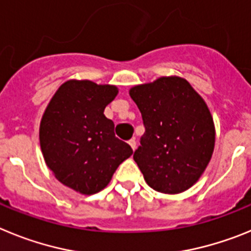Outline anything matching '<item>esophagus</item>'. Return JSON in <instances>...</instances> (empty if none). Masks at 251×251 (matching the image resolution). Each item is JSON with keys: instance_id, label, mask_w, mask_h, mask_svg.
<instances>
[{"instance_id": "obj_1", "label": "esophagus", "mask_w": 251, "mask_h": 251, "mask_svg": "<svg viewBox=\"0 0 251 251\" xmlns=\"http://www.w3.org/2000/svg\"><path fill=\"white\" fill-rule=\"evenodd\" d=\"M128 143H129V146H130V147H132V150H133V151L136 150V147H137V142H136V139H134V138L129 139V141H128Z\"/></svg>"}]
</instances>
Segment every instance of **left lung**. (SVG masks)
<instances>
[{
  "instance_id": "left-lung-1",
  "label": "left lung",
  "mask_w": 251,
  "mask_h": 251,
  "mask_svg": "<svg viewBox=\"0 0 251 251\" xmlns=\"http://www.w3.org/2000/svg\"><path fill=\"white\" fill-rule=\"evenodd\" d=\"M146 132L133 158L150 187L179 194L197 182L215 146V126L205 100L187 80L162 76L133 86Z\"/></svg>"
}]
</instances>
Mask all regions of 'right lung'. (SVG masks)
<instances>
[{
    "mask_svg": "<svg viewBox=\"0 0 251 251\" xmlns=\"http://www.w3.org/2000/svg\"><path fill=\"white\" fill-rule=\"evenodd\" d=\"M118 94L114 85L69 80L60 86L40 123V146L46 165L63 185L83 195L101 191L132 148L114 134L104 115Z\"/></svg>",
    "mask_w": 251,
    "mask_h": 251,
    "instance_id": "add662e5",
    "label": "right lung"
}]
</instances>
